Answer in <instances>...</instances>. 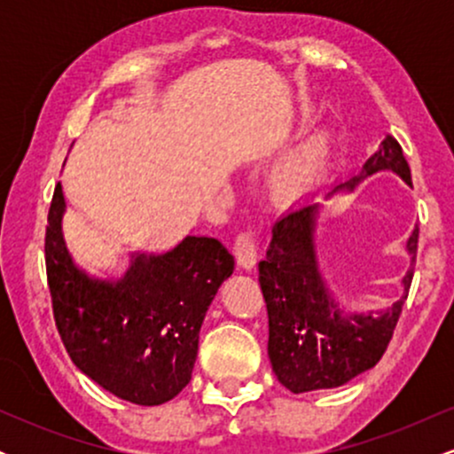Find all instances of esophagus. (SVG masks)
I'll return each instance as SVG.
<instances>
[{
	"label": "esophagus",
	"instance_id": "34e87169",
	"mask_svg": "<svg viewBox=\"0 0 454 454\" xmlns=\"http://www.w3.org/2000/svg\"><path fill=\"white\" fill-rule=\"evenodd\" d=\"M234 258H237V264L245 270L256 267L258 260V243L254 232H241L234 241Z\"/></svg>",
	"mask_w": 454,
	"mask_h": 454
}]
</instances>
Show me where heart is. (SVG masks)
Here are the masks:
<instances>
[{
    "mask_svg": "<svg viewBox=\"0 0 454 454\" xmlns=\"http://www.w3.org/2000/svg\"><path fill=\"white\" fill-rule=\"evenodd\" d=\"M333 153V137L326 129H317L301 140L296 147L278 161L270 173V187L284 200H296L314 187L325 173Z\"/></svg>",
    "mask_w": 454,
    "mask_h": 454,
    "instance_id": "obj_1",
    "label": "heart"
}]
</instances>
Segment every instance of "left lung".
Segmentation results:
<instances>
[{
	"label": "left lung",
	"mask_w": 454,
	"mask_h": 454,
	"mask_svg": "<svg viewBox=\"0 0 454 454\" xmlns=\"http://www.w3.org/2000/svg\"><path fill=\"white\" fill-rule=\"evenodd\" d=\"M390 170L411 185L410 166L401 145L387 137L363 164V170L340 181L325 194L352 192L364 176ZM322 205L305 200L281 215L273 226L267 258L258 262L260 288L269 314V358L275 376L293 393L337 388L372 369L387 350L401 305L408 299L414 275L419 228L405 245L410 269L401 279L403 294L382 311L348 314L322 278L316 228Z\"/></svg>",
	"instance_id": "left-lung-1"
}]
</instances>
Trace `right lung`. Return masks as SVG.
I'll list each match as a JSON object with an SVG mask.
<instances>
[{"label":"right lung","instance_id":"1","mask_svg":"<svg viewBox=\"0 0 454 454\" xmlns=\"http://www.w3.org/2000/svg\"><path fill=\"white\" fill-rule=\"evenodd\" d=\"M57 184L44 252L55 325L72 363L114 397L170 401L192 380L202 320L234 258L217 239L185 237L166 254H132L119 279L93 278L72 258Z\"/></svg>","mask_w":454,"mask_h":454}]
</instances>
